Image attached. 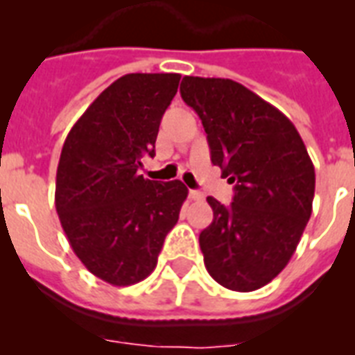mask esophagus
<instances>
[{
    "label": "esophagus",
    "instance_id": "1",
    "mask_svg": "<svg viewBox=\"0 0 355 355\" xmlns=\"http://www.w3.org/2000/svg\"><path fill=\"white\" fill-rule=\"evenodd\" d=\"M188 197L191 200H200L202 199V193H200V191H197V189H189Z\"/></svg>",
    "mask_w": 355,
    "mask_h": 355
}]
</instances>
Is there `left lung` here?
Masks as SVG:
<instances>
[{"label": "left lung", "instance_id": "obj_1", "mask_svg": "<svg viewBox=\"0 0 355 355\" xmlns=\"http://www.w3.org/2000/svg\"><path fill=\"white\" fill-rule=\"evenodd\" d=\"M184 103L202 121L211 164L234 186L232 205L214 197L199 236L210 276L232 291H256L297 250L311 216L315 167L284 114L230 79L184 77Z\"/></svg>", "mask_w": 355, "mask_h": 355}]
</instances>
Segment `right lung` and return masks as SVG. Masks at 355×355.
I'll return each instance as SVG.
<instances>
[{"label":"right lung","mask_w":355,"mask_h":355,"mask_svg":"<svg viewBox=\"0 0 355 355\" xmlns=\"http://www.w3.org/2000/svg\"><path fill=\"white\" fill-rule=\"evenodd\" d=\"M178 73H128L101 92L64 141L55 206L77 258L112 286H132L155 270L178 221L188 188L156 182L138 169L155 156L162 116Z\"/></svg>","instance_id":"1"}]
</instances>
